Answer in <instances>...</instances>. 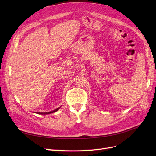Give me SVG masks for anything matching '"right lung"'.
I'll return each instance as SVG.
<instances>
[{"label": "right lung", "mask_w": 156, "mask_h": 156, "mask_svg": "<svg viewBox=\"0 0 156 156\" xmlns=\"http://www.w3.org/2000/svg\"><path fill=\"white\" fill-rule=\"evenodd\" d=\"M60 107H61V106H60V107H58L57 108H56V109H55V110H53V111H49V112H36V113H37V114H39V115H48V114H51V113H53V112H56V111H57L58 110H59V109H60Z\"/></svg>", "instance_id": "add662e5"}]
</instances>
